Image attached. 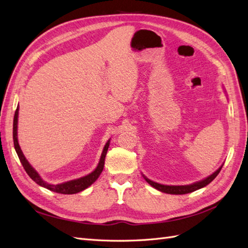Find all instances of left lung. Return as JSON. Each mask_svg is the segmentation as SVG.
I'll return each instance as SVG.
<instances>
[{"label": "left lung", "instance_id": "obj_1", "mask_svg": "<svg viewBox=\"0 0 248 248\" xmlns=\"http://www.w3.org/2000/svg\"><path fill=\"white\" fill-rule=\"evenodd\" d=\"M222 167L223 166H221L220 168H218L215 172V173H212L210 176L206 177L205 180L197 182V183H194V184H191V185H187V186H166V185H162V184H157V183H155V182H152V181H150L147 177H145V180L149 184H150L152 187L159 190V191H162V192L170 193V194H186V193L193 192V191H195V190H198L200 188H203V187L208 185V184L214 181L215 178L217 177V175L220 173Z\"/></svg>", "mask_w": 248, "mask_h": 248}]
</instances>
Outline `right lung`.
I'll return each mask as SVG.
<instances>
[{
  "label": "right lung",
  "instance_id": "right-lung-1",
  "mask_svg": "<svg viewBox=\"0 0 248 248\" xmlns=\"http://www.w3.org/2000/svg\"><path fill=\"white\" fill-rule=\"evenodd\" d=\"M18 114H19V107L16 108V113H15V117H14V131H13V137H14V145H15V149H16V152L18 154L20 162L23 166V168L25 169L26 173L30 175V177L33 182H36L38 185L42 186L46 189L50 190V191H54L57 193H62V194H74V193H77L82 191V190L86 189L89 186H91L92 184H93L98 177H99L100 173L103 170V166H105V158H106V155L108 152V146H110V140L107 142V145L105 146V149H103L102 154H101V157H100V162L98 164L97 168L90 173L89 175L83 176V177H80L78 180H74V181H70V182H66V183H63V184H59V185H49V184L45 183L44 181H42V178L39 176V174L36 172L32 167L30 165V163L27 162L26 158L24 155H23L22 151H21V148L19 146V142H18V137H16V128H18Z\"/></svg>",
  "mask_w": 248,
  "mask_h": 248
}]
</instances>
